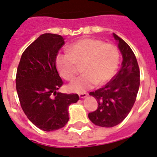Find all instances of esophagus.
Here are the masks:
<instances>
[{
  "label": "esophagus",
  "instance_id": "obj_1",
  "mask_svg": "<svg viewBox=\"0 0 157 157\" xmlns=\"http://www.w3.org/2000/svg\"><path fill=\"white\" fill-rule=\"evenodd\" d=\"M87 95H88V93H80L79 94V97L80 98H85L87 97Z\"/></svg>",
  "mask_w": 157,
  "mask_h": 157
}]
</instances>
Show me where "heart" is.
Returning a JSON list of instances; mask_svg holds the SVG:
<instances>
[{
	"label": "heart",
	"instance_id": "obj_1",
	"mask_svg": "<svg viewBox=\"0 0 157 157\" xmlns=\"http://www.w3.org/2000/svg\"><path fill=\"white\" fill-rule=\"evenodd\" d=\"M69 53H59L56 57L58 73L65 80H72L82 65V75L68 86L70 92H86L95 84L109 82L119 65L120 54L116 46L100 39L85 38L69 47Z\"/></svg>",
	"mask_w": 157,
	"mask_h": 157
}]
</instances>
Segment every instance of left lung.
Segmentation results:
<instances>
[{"instance_id": "left-lung-1", "label": "left lung", "mask_w": 157, "mask_h": 157, "mask_svg": "<svg viewBox=\"0 0 157 157\" xmlns=\"http://www.w3.org/2000/svg\"><path fill=\"white\" fill-rule=\"evenodd\" d=\"M122 54L119 71L104 87L89 93L95 98L98 107L88 114L91 122L102 127H113L122 122L135 103L140 86V69L129 45L113 33Z\"/></svg>"}]
</instances>
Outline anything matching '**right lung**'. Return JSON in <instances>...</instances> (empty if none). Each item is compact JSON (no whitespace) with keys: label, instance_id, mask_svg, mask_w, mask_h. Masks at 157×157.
<instances>
[{"label":"right lung","instance_id":"right-lung-1","mask_svg":"<svg viewBox=\"0 0 157 157\" xmlns=\"http://www.w3.org/2000/svg\"><path fill=\"white\" fill-rule=\"evenodd\" d=\"M64 44L61 35H41L24 51L16 72L20 106L28 119L44 131L64 127L69 119V106L79 100L77 94L57 92L63 81L56 57Z\"/></svg>","mask_w":157,"mask_h":157}]
</instances>
